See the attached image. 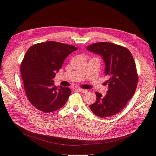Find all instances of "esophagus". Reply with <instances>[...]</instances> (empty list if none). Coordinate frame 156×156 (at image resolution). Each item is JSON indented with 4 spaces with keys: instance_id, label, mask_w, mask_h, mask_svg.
Here are the masks:
<instances>
[{
    "instance_id": "34e87169",
    "label": "esophagus",
    "mask_w": 156,
    "mask_h": 156,
    "mask_svg": "<svg viewBox=\"0 0 156 156\" xmlns=\"http://www.w3.org/2000/svg\"><path fill=\"white\" fill-rule=\"evenodd\" d=\"M76 90H78L79 92H81V93H87V90H86V89H76Z\"/></svg>"
}]
</instances>
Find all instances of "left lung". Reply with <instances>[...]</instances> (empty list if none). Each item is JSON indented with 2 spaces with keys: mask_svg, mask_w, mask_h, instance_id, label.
Masks as SVG:
<instances>
[{
  "mask_svg": "<svg viewBox=\"0 0 156 156\" xmlns=\"http://www.w3.org/2000/svg\"><path fill=\"white\" fill-rule=\"evenodd\" d=\"M87 49L101 55L109 78L105 96L96 92V100L89 107L99 117L112 116L122 110L136 91L138 76L133 56L127 48L111 42L95 43Z\"/></svg>",
  "mask_w": 156,
  "mask_h": 156,
  "instance_id": "1",
  "label": "left lung"
}]
</instances>
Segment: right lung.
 I'll list each match as a JSON object with an SVG mask.
<instances>
[{
    "mask_svg": "<svg viewBox=\"0 0 156 156\" xmlns=\"http://www.w3.org/2000/svg\"><path fill=\"white\" fill-rule=\"evenodd\" d=\"M78 48L49 41L29 48L20 66L22 78L27 99L38 110L49 113L66 104L71 90L54 85L53 79L65 59Z\"/></svg>",
    "mask_w": 156,
    "mask_h": 156,
    "instance_id": "add662e5",
    "label": "right lung"
}]
</instances>
